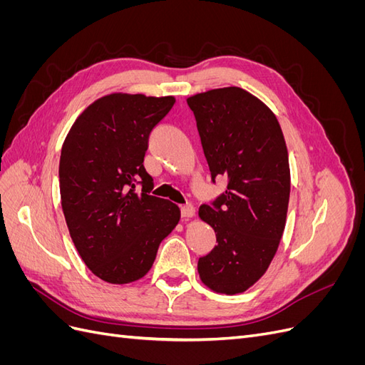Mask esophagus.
<instances>
[{"label":"esophagus","mask_w":365,"mask_h":365,"mask_svg":"<svg viewBox=\"0 0 365 365\" xmlns=\"http://www.w3.org/2000/svg\"><path fill=\"white\" fill-rule=\"evenodd\" d=\"M181 216L184 219H189V217H193L195 216V207L192 204H185L181 207Z\"/></svg>","instance_id":"obj_1"}]
</instances>
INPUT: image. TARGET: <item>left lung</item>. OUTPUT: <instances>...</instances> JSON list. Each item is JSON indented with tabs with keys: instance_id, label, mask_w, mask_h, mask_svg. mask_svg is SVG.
<instances>
[{
	"instance_id": "8db88e82",
	"label": "left lung",
	"mask_w": 365,
	"mask_h": 365,
	"mask_svg": "<svg viewBox=\"0 0 365 365\" xmlns=\"http://www.w3.org/2000/svg\"><path fill=\"white\" fill-rule=\"evenodd\" d=\"M212 180L228 178L200 217L215 230V248L197 260L202 283L217 294L245 292L267 272L286 224L291 172L279 120L237 86L190 96Z\"/></svg>"
}]
</instances>
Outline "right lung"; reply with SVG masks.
<instances>
[{"label": "right lung", "mask_w": 365, "mask_h": 365, "mask_svg": "<svg viewBox=\"0 0 365 365\" xmlns=\"http://www.w3.org/2000/svg\"><path fill=\"white\" fill-rule=\"evenodd\" d=\"M173 105V96H103L76 118L62 145L65 222L79 256L103 282L145 277L180 222L178 205L149 195L153 180L143 165L150 130Z\"/></svg>", "instance_id": "1"}]
</instances>
